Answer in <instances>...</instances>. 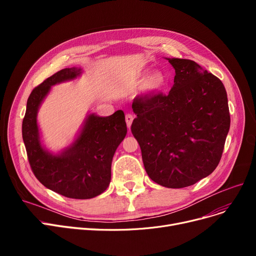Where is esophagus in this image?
Returning a JSON list of instances; mask_svg holds the SVG:
<instances>
[{
    "label": "esophagus",
    "instance_id": "obj_1",
    "mask_svg": "<svg viewBox=\"0 0 256 256\" xmlns=\"http://www.w3.org/2000/svg\"><path fill=\"white\" fill-rule=\"evenodd\" d=\"M132 120H134V116L132 114H126V126L128 128V130H130V126H132Z\"/></svg>",
    "mask_w": 256,
    "mask_h": 256
}]
</instances>
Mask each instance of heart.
<instances>
[{"label": "heart", "mask_w": 256, "mask_h": 256, "mask_svg": "<svg viewBox=\"0 0 256 256\" xmlns=\"http://www.w3.org/2000/svg\"><path fill=\"white\" fill-rule=\"evenodd\" d=\"M146 75L147 72H143L139 76L140 80H144L140 87V93L143 96L152 98L158 96L168 87L169 78L165 72H154L147 77Z\"/></svg>", "instance_id": "b5f03b06"}]
</instances>
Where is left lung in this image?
Instances as JSON below:
<instances>
[{
  "mask_svg": "<svg viewBox=\"0 0 256 256\" xmlns=\"http://www.w3.org/2000/svg\"><path fill=\"white\" fill-rule=\"evenodd\" d=\"M176 70L168 96H137L132 132L148 176L180 189L202 180L218 166L230 115L221 80L195 61L166 58Z\"/></svg>",
  "mask_w": 256,
  "mask_h": 256,
  "instance_id": "8db88e82",
  "label": "left lung"
}]
</instances>
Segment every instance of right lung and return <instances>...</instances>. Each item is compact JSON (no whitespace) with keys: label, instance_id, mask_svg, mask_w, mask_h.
<instances>
[{"label":"right lung","instance_id":"obj_1","mask_svg":"<svg viewBox=\"0 0 256 256\" xmlns=\"http://www.w3.org/2000/svg\"><path fill=\"white\" fill-rule=\"evenodd\" d=\"M83 72L72 67L48 78L31 92L22 120V140L36 178L48 189L74 199H90L106 190L114 154L128 132L124 111L110 116L88 112L70 145L58 152L44 146L37 121L40 106L52 86L74 80Z\"/></svg>","mask_w":256,"mask_h":256}]
</instances>
